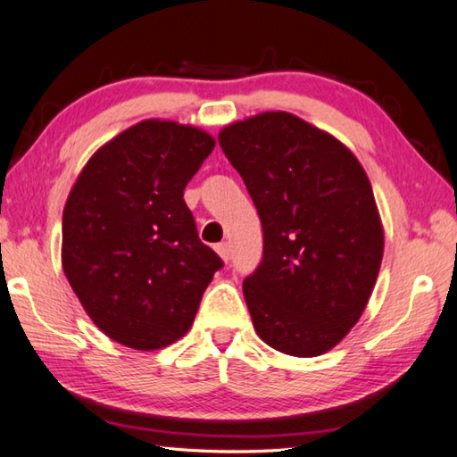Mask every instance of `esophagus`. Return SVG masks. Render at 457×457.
Masks as SVG:
<instances>
[{"instance_id": "1", "label": "esophagus", "mask_w": 457, "mask_h": 457, "mask_svg": "<svg viewBox=\"0 0 457 457\" xmlns=\"http://www.w3.org/2000/svg\"><path fill=\"white\" fill-rule=\"evenodd\" d=\"M215 252L220 253V258H221L223 262H229V256H231L229 244H218V245H215Z\"/></svg>"}]
</instances>
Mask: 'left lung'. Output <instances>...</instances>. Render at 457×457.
Masks as SVG:
<instances>
[{
	"label": "left lung",
	"instance_id": "8db88e82",
	"mask_svg": "<svg viewBox=\"0 0 457 457\" xmlns=\"http://www.w3.org/2000/svg\"><path fill=\"white\" fill-rule=\"evenodd\" d=\"M264 229V258L244 280L258 337L319 357L359 322L383 260L373 187L349 146L296 114L260 112L220 130Z\"/></svg>",
	"mask_w": 457,
	"mask_h": 457
}]
</instances>
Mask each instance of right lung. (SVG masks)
<instances>
[{
  "mask_svg": "<svg viewBox=\"0 0 457 457\" xmlns=\"http://www.w3.org/2000/svg\"><path fill=\"white\" fill-rule=\"evenodd\" d=\"M213 146L197 127L141 120L92 154L66 199L62 268L90 320L130 349L179 340L223 266L183 199Z\"/></svg>",
  "mask_w": 457,
  "mask_h": 457,
  "instance_id": "right-lung-1",
  "label": "right lung"
}]
</instances>
